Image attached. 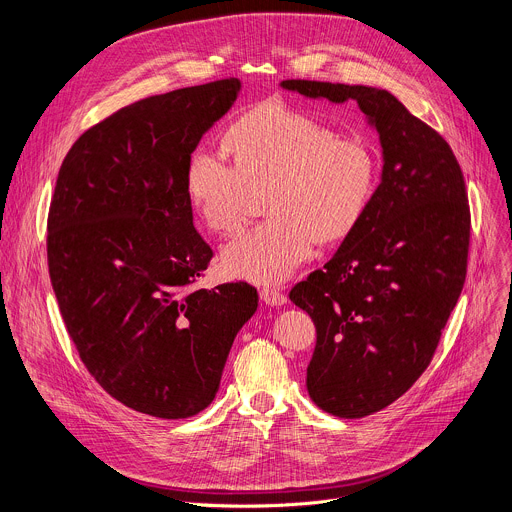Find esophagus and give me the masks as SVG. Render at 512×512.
Returning a JSON list of instances; mask_svg holds the SVG:
<instances>
[{
  "mask_svg": "<svg viewBox=\"0 0 512 512\" xmlns=\"http://www.w3.org/2000/svg\"><path fill=\"white\" fill-rule=\"evenodd\" d=\"M259 296H261V300L267 304V306H283L285 302H287V298H285V294L283 291L279 289V287H261V291H259Z\"/></svg>",
  "mask_w": 512,
  "mask_h": 512,
  "instance_id": "obj_1",
  "label": "esophagus"
}]
</instances>
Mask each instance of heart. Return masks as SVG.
<instances>
[{
  "mask_svg": "<svg viewBox=\"0 0 512 512\" xmlns=\"http://www.w3.org/2000/svg\"><path fill=\"white\" fill-rule=\"evenodd\" d=\"M233 160L196 148L186 164V194L214 233H235L247 216L251 188H267L269 218L223 251L227 273L253 283L287 279L324 243L348 237L377 186V158L358 139L338 137L300 109L267 107L229 129Z\"/></svg>",
  "mask_w": 512,
  "mask_h": 512,
  "instance_id": "1",
  "label": "heart"
}]
</instances>
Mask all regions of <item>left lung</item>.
<instances>
[{"label":"left lung","instance_id":"1","mask_svg":"<svg viewBox=\"0 0 512 512\" xmlns=\"http://www.w3.org/2000/svg\"><path fill=\"white\" fill-rule=\"evenodd\" d=\"M283 89L354 99L377 127L383 178L324 269L289 291L316 326L312 401L344 419L407 393L433 358L466 281L470 204L448 141L383 89L289 79Z\"/></svg>","mask_w":512,"mask_h":512}]
</instances>
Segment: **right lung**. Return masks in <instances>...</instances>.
Here are the masks:
<instances>
[{
  "label": "right lung",
  "mask_w": 512,
  "mask_h": 512,
  "mask_svg": "<svg viewBox=\"0 0 512 512\" xmlns=\"http://www.w3.org/2000/svg\"><path fill=\"white\" fill-rule=\"evenodd\" d=\"M221 79L131 103L68 150L48 210V273L91 377L125 407L186 419L218 391L257 310L247 281L200 289L212 249L194 229L186 164L239 95Z\"/></svg>",
  "instance_id": "1"
}]
</instances>
